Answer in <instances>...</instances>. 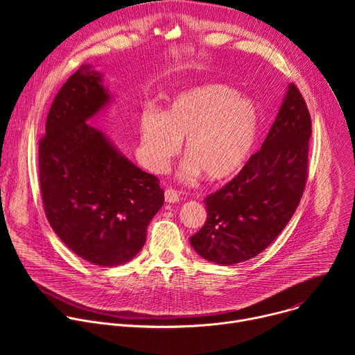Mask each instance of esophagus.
I'll return each instance as SVG.
<instances>
[{"label": "esophagus", "mask_w": 355, "mask_h": 355, "mask_svg": "<svg viewBox=\"0 0 355 355\" xmlns=\"http://www.w3.org/2000/svg\"><path fill=\"white\" fill-rule=\"evenodd\" d=\"M164 199H166V202H168V204H177V202H180V199H181V195L178 191H175L173 188H167L164 191Z\"/></svg>", "instance_id": "esophagus-1"}]
</instances>
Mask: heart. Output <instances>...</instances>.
Here are the masks:
<instances>
[{
    "label": "heart",
    "mask_w": 355,
    "mask_h": 355,
    "mask_svg": "<svg viewBox=\"0 0 355 355\" xmlns=\"http://www.w3.org/2000/svg\"><path fill=\"white\" fill-rule=\"evenodd\" d=\"M259 133L260 112L250 98L223 84H205L175 95L164 114H141L140 151L146 166L162 173L187 139L189 160L181 177L192 180L200 173L211 182H222L244 167Z\"/></svg>",
    "instance_id": "b5f03b06"
}]
</instances>
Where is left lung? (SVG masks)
Here are the masks:
<instances>
[{
	"mask_svg": "<svg viewBox=\"0 0 355 355\" xmlns=\"http://www.w3.org/2000/svg\"><path fill=\"white\" fill-rule=\"evenodd\" d=\"M311 136L305 99L289 84L261 148L232 181L207 196V222L189 239L200 257L226 266L243 263L278 237L306 185Z\"/></svg>",
	"mask_w": 355,
	"mask_h": 355,
	"instance_id": "8db88e82",
	"label": "left lung"
}]
</instances>
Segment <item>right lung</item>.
<instances>
[{"label": "right lung", "instance_id": "add662e5", "mask_svg": "<svg viewBox=\"0 0 355 355\" xmlns=\"http://www.w3.org/2000/svg\"><path fill=\"white\" fill-rule=\"evenodd\" d=\"M110 99L101 74L83 64L58 92L39 141L46 218L73 252L101 267L130 261L164 204L157 177L88 123Z\"/></svg>", "mask_w": 355, "mask_h": 355}]
</instances>
